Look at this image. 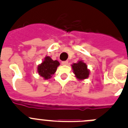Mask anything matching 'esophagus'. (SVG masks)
<instances>
[{
  "label": "esophagus",
  "instance_id": "34e87169",
  "mask_svg": "<svg viewBox=\"0 0 128 128\" xmlns=\"http://www.w3.org/2000/svg\"><path fill=\"white\" fill-rule=\"evenodd\" d=\"M62 65H66L68 64V62L67 61H63V62H62Z\"/></svg>",
  "mask_w": 128,
  "mask_h": 128
}]
</instances>
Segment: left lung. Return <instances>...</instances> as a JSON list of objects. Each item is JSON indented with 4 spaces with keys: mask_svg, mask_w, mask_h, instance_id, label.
I'll return each mask as SVG.
<instances>
[{
    "mask_svg": "<svg viewBox=\"0 0 128 128\" xmlns=\"http://www.w3.org/2000/svg\"><path fill=\"white\" fill-rule=\"evenodd\" d=\"M72 68L76 77L79 80H84L88 77L89 70L87 69L86 65L81 61L77 63H74L72 65Z\"/></svg>",
    "mask_w": 128,
    "mask_h": 128,
    "instance_id": "1",
    "label": "left lung"
}]
</instances>
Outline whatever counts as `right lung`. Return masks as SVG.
Instances as JSON below:
<instances>
[{"label":"right lung","instance_id":"obj_1","mask_svg":"<svg viewBox=\"0 0 128 128\" xmlns=\"http://www.w3.org/2000/svg\"><path fill=\"white\" fill-rule=\"evenodd\" d=\"M60 63L57 60H52L50 57L47 56L41 65L38 66V72L42 77L47 80L51 77L56 71Z\"/></svg>","mask_w":128,"mask_h":128}]
</instances>
